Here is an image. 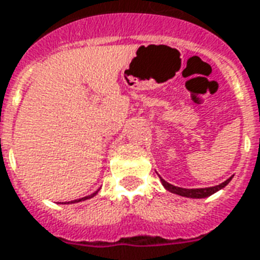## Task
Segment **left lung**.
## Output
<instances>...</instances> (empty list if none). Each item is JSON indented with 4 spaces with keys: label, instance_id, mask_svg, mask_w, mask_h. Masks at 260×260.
Wrapping results in <instances>:
<instances>
[{
    "label": "left lung",
    "instance_id": "1",
    "mask_svg": "<svg viewBox=\"0 0 260 260\" xmlns=\"http://www.w3.org/2000/svg\"><path fill=\"white\" fill-rule=\"evenodd\" d=\"M159 178H161V183H162V185L165 187V189H168V191L172 192V193L184 196V198H191V199H203V198H207V196L213 195V193L218 192L219 189H222V188L226 187L228 184L231 183V180L233 178V176L228 178L226 181H223V183L219 184V185H215V187L189 188V189H188V188L176 187V185H172V184H169L168 181H165V180H164L162 177H159Z\"/></svg>",
    "mask_w": 260,
    "mask_h": 260
}]
</instances>
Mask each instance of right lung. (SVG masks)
Wrapping results in <instances>:
<instances>
[{"label":"right lung","instance_id":"right-lung-1","mask_svg":"<svg viewBox=\"0 0 260 260\" xmlns=\"http://www.w3.org/2000/svg\"><path fill=\"white\" fill-rule=\"evenodd\" d=\"M98 191H99V189H98ZM98 191H95L94 193H91V195H88V196H84V198H80V199H76V201L65 202L64 205H72V203H79V202H84V201H87V199H91V198H94V196L98 193Z\"/></svg>","mask_w":260,"mask_h":260}]
</instances>
